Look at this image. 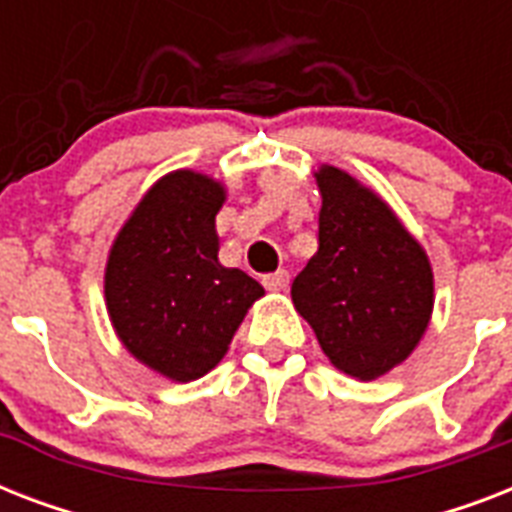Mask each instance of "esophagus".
Segmentation results:
<instances>
[{"instance_id": "obj_1", "label": "esophagus", "mask_w": 512, "mask_h": 512, "mask_svg": "<svg viewBox=\"0 0 512 512\" xmlns=\"http://www.w3.org/2000/svg\"><path fill=\"white\" fill-rule=\"evenodd\" d=\"M289 284V273L287 271H276V273H268V276H263V287L268 289V292H284Z\"/></svg>"}]
</instances>
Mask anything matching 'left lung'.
Here are the masks:
<instances>
[{
    "instance_id": "obj_1",
    "label": "left lung",
    "mask_w": 512,
    "mask_h": 512,
    "mask_svg": "<svg viewBox=\"0 0 512 512\" xmlns=\"http://www.w3.org/2000/svg\"><path fill=\"white\" fill-rule=\"evenodd\" d=\"M319 252L292 281V303L324 356L356 380L404 364L433 316L428 252L380 193L321 164Z\"/></svg>"
}]
</instances>
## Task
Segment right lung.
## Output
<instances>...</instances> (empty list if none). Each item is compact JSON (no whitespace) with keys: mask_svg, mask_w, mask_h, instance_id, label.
<instances>
[{"mask_svg":"<svg viewBox=\"0 0 512 512\" xmlns=\"http://www.w3.org/2000/svg\"><path fill=\"white\" fill-rule=\"evenodd\" d=\"M225 185L193 170L159 177L119 228L106 260L108 319L116 337L167 380L212 372L236 329L265 295L239 268L217 260L215 217Z\"/></svg>","mask_w":512,"mask_h":512,"instance_id":"1","label":"right lung"}]
</instances>
